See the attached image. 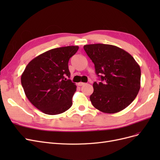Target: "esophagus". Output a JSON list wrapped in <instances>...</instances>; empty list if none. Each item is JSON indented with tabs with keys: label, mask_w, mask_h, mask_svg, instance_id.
<instances>
[{
	"label": "esophagus",
	"mask_w": 160,
	"mask_h": 160,
	"mask_svg": "<svg viewBox=\"0 0 160 160\" xmlns=\"http://www.w3.org/2000/svg\"><path fill=\"white\" fill-rule=\"evenodd\" d=\"M85 85V83H83V82H79V83H78V85H79V86H83V85Z\"/></svg>",
	"instance_id": "esophagus-1"
}]
</instances>
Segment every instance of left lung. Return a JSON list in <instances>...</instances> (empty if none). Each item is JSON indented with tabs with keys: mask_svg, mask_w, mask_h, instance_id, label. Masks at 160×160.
I'll return each mask as SVG.
<instances>
[{
	"mask_svg": "<svg viewBox=\"0 0 160 160\" xmlns=\"http://www.w3.org/2000/svg\"><path fill=\"white\" fill-rule=\"evenodd\" d=\"M83 48L101 79L93 83L92 105L106 113L126 108L140 89L141 69L138 62L127 51L114 45L91 44Z\"/></svg>",
	"mask_w": 160,
	"mask_h": 160,
	"instance_id": "left-lung-1",
	"label": "left lung"
}]
</instances>
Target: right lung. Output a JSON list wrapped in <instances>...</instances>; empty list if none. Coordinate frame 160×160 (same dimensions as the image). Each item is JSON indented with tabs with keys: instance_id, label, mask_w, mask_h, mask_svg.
I'll use <instances>...</instances> for the list:
<instances>
[{
	"instance_id": "1",
	"label": "right lung",
	"mask_w": 160,
	"mask_h": 160,
	"mask_svg": "<svg viewBox=\"0 0 160 160\" xmlns=\"http://www.w3.org/2000/svg\"><path fill=\"white\" fill-rule=\"evenodd\" d=\"M78 46L56 48L31 61L21 75V84L30 102L45 114L68 110L77 87L69 78L68 62Z\"/></svg>"
}]
</instances>
